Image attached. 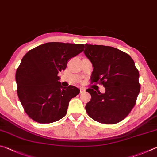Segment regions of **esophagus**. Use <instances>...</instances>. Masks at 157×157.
I'll list each match as a JSON object with an SVG mask.
<instances>
[{"mask_svg": "<svg viewBox=\"0 0 157 157\" xmlns=\"http://www.w3.org/2000/svg\"><path fill=\"white\" fill-rule=\"evenodd\" d=\"M86 92V89L83 88V87H81V88H80V93L81 94H83V92Z\"/></svg>", "mask_w": 157, "mask_h": 157, "instance_id": "34e87169", "label": "esophagus"}]
</instances>
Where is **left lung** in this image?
<instances>
[{"label":"left lung","instance_id":"1","mask_svg":"<svg viewBox=\"0 0 157 157\" xmlns=\"http://www.w3.org/2000/svg\"><path fill=\"white\" fill-rule=\"evenodd\" d=\"M84 54L93 65L92 83L103 85L105 93L86 90L91 99L87 113L101 123L115 124L130 114L141 89L139 71L129 54L110 46L85 44Z\"/></svg>","mask_w":157,"mask_h":157}]
</instances>
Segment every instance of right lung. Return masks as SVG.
Here are the masks:
<instances>
[{"instance_id":"add662e5","label":"right lung","mask_w":157,"mask_h":157,"mask_svg":"<svg viewBox=\"0 0 157 157\" xmlns=\"http://www.w3.org/2000/svg\"><path fill=\"white\" fill-rule=\"evenodd\" d=\"M83 48V44L47 43L22 59L16 72L17 94L25 112L34 121L51 123L67 114L69 102L80 90L73 86L63 87L58 74Z\"/></svg>"}]
</instances>
